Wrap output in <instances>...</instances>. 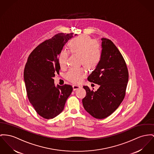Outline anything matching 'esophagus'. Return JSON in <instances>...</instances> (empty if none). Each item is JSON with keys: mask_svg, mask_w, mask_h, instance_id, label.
Segmentation results:
<instances>
[{"mask_svg": "<svg viewBox=\"0 0 154 154\" xmlns=\"http://www.w3.org/2000/svg\"><path fill=\"white\" fill-rule=\"evenodd\" d=\"M72 87H73V90L74 91H76V90H77V89H79V88H81L80 86L76 85H73L72 86Z\"/></svg>", "mask_w": 154, "mask_h": 154, "instance_id": "1", "label": "esophagus"}]
</instances>
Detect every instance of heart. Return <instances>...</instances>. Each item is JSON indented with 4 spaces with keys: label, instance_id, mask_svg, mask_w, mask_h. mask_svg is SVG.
Instances as JSON below:
<instances>
[{
    "label": "heart",
    "instance_id": "1",
    "mask_svg": "<svg viewBox=\"0 0 154 154\" xmlns=\"http://www.w3.org/2000/svg\"><path fill=\"white\" fill-rule=\"evenodd\" d=\"M69 51L80 55L81 63L89 69H93L99 65L102 58V51L97 42L87 36H81L69 43ZM68 52L62 50L58 55V63L61 68L66 66ZM83 68H71L67 72L66 78L71 82L79 83L86 76Z\"/></svg>",
    "mask_w": 154,
    "mask_h": 154
}]
</instances>
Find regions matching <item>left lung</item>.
<instances>
[{"label": "left lung", "instance_id": "1", "mask_svg": "<svg viewBox=\"0 0 154 154\" xmlns=\"http://www.w3.org/2000/svg\"><path fill=\"white\" fill-rule=\"evenodd\" d=\"M102 58L99 65L88 77L89 82L99 85L96 91L87 86L82 99L85 110L96 119L107 117L123 102L128 81L126 63L120 52L109 39L102 38Z\"/></svg>", "mask_w": 154, "mask_h": 154}]
</instances>
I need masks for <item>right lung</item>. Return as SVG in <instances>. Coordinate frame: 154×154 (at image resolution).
Segmentation results:
<instances>
[{"label": "right lung", "instance_id": "obj_1", "mask_svg": "<svg viewBox=\"0 0 154 154\" xmlns=\"http://www.w3.org/2000/svg\"><path fill=\"white\" fill-rule=\"evenodd\" d=\"M73 37V33H58L42 42L31 52L26 64L24 80L29 100L44 119H53L61 113L72 93V86H55L53 78L61 69L58 55Z\"/></svg>", "mask_w": 154, "mask_h": 154}]
</instances>
